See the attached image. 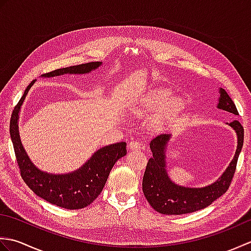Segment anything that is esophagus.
Segmentation results:
<instances>
[{
  "mask_svg": "<svg viewBox=\"0 0 251 251\" xmlns=\"http://www.w3.org/2000/svg\"><path fill=\"white\" fill-rule=\"evenodd\" d=\"M128 148H129V150L135 151V150H139L141 147H140V143L138 141H130L129 145H128Z\"/></svg>",
  "mask_w": 251,
  "mask_h": 251,
  "instance_id": "esophagus-1",
  "label": "esophagus"
}]
</instances>
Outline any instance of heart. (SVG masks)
Instances as JSON below:
<instances>
[{"mask_svg":"<svg viewBox=\"0 0 251 251\" xmlns=\"http://www.w3.org/2000/svg\"><path fill=\"white\" fill-rule=\"evenodd\" d=\"M161 110V112L154 117L151 122V126L154 129L159 130L168 122L174 120L182 109V101L179 98H174L170 90L164 88L152 89L150 92L142 95L136 102L131 105V112L136 115H146L153 111Z\"/></svg>","mask_w":251,"mask_h":251,"instance_id":"b5f03b06","label":"heart"}]
</instances>
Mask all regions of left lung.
<instances>
[{
  "mask_svg": "<svg viewBox=\"0 0 251 251\" xmlns=\"http://www.w3.org/2000/svg\"><path fill=\"white\" fill-rule=\"evenodd\" d=\"M218 108L238 115L236 105L225 89H220ZM237 134L235 156L219 180L205 188H183L168 178L165 169V149L170 135H158L150 143L153 156L149 159L142 179V191L149 204L159 214L184 215L204 209L228 190L236 170L237 159L244 143V128L238 121L230 123Z\"/></svg>",
  "mask_w": 251,
  "mask_h": 251,
  "instance_id": "1",
  "label": "left lung"
}]
</instances>
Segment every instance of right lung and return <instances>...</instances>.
<instances>
[{
  "instance_id": "obj_1",
  "label": "right lung",
  "mask_w": 251,
  "mask_h": 251,
  "mask_svg": "<svg viewBox=\"0 0 251 251\" xmlns=\"http://www.w3.org/2000/svg\"><path fill=\"white\" fill-rule=\"evenodd\" d=\"M101 65L99 61H93L83 65L57 69L44 76H57L66 73H87L95 70ZM32 81L25 88L24 96L13 110L9 123V132L12 138L16 159L20 169L21 178L34 193L50 201L67 209H81L92 204L102 191L109 177L112 167L117 159L126 155V143L117 142L114 145L103 147L88 159L83 167L71 174L51 175L37 169L26 155L18 134V113L28 94L34 84Z\"/></svg>"
}]
</instances>
